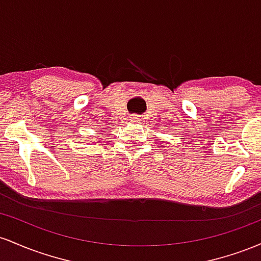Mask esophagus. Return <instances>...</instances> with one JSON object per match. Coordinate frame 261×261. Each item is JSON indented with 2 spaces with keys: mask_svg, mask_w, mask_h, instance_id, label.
<instances>
[{
  "mask_svg": "<svg viewBox=\"0 0 261 261\" xmlns=\"http://www.w3.org/2000/svg\"><path fill=\"white\" fill-rule=\"evenodd\" d=\"M130 121H133V122H139V117H138V116H133V117H132Z\"/></svg>",
  "mask_w": 261,
  "mask_h": 261,
  "instance_id": "1",
  "label": "esophagus"
}]
</instances>
